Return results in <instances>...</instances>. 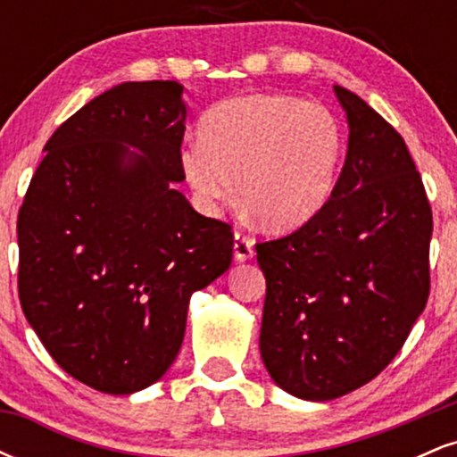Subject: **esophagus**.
<instances>
[{
  "label": "esophagus",
  "mask_w": 457,
  "mask_h": 457,
  "mask_svg": "<svg viewBox=\"0 0 457 457\" xmlns=\"http://www.w3.org/2000/svg\"><path fill=\"white\" fill-rule=\"evenodd\" d=\"M234 258L238 262L253 258V238L251 236H246L245 232L234 234Z\"/></svg>",
  "instance_id": "1"
}]
</instances>
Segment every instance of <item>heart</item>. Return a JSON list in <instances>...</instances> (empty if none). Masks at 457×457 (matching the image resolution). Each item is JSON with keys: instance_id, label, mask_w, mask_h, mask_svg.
Listing matches in <instances>:
<instances>
[{"instance_id": "b5f03b06", "label": "heart", "mask_w": 457, "mask_h": 457, "mask_svg": "<svg viewBox=\"0 0 457 457\" xmlns=\"http://www.w3.org/2000/svg\"><path fill=\"white\" fill-rule=\"evenodd\" d=\"M344 159V130L318 103L253 94L217 104L199 122V144L180 152V170L199 202L217 208L238 188L262 228L292 232L328 204Z\"/></svg>"}]
</instances>
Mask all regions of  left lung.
Masks as SVG:
<instances>
[{"label":"left lung","mask_w":457,"mask_h":457,"mask_svg":"<svg viewBox=\"0 0 457 457\" xmlns=\"http://www.w3.org/2000/svg\"><path fill=\"white\" fill-rule=\"evenodd\" d=\"M333 87L350 127L333 195L296 232L255 245L262 361L283 391L312 402L374 380L429 296L432 208L411 152L363 98Z\"/></svg>","instance_id":"left-lung-1"}]
</instances>
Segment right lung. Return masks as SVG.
Wrapping results in <instances>:
<instances>
[{
  "label": "right lung",
  "mask_w": 457,
  "mask_h": 457,
  "mask_svg": "<svg viewBox=\"0 0 457 457\" xmlns=\"http://www.w3.org/2000/svg\"><path fill=\"white\" fill-rule=\"evenodd\" d=\"M185 118L180 83L112 87L51 135L19 208L25 318L66 374L112 395L170 370L188 298L232 264V225L174 188Z\"/></svg>",
  "instance_id": "obj_1"
}]
</instances>
